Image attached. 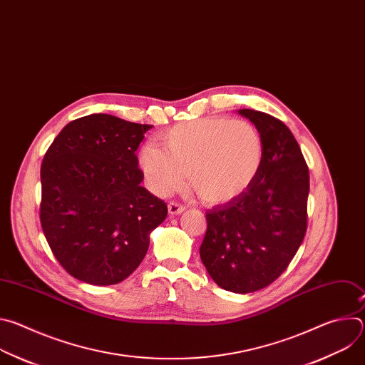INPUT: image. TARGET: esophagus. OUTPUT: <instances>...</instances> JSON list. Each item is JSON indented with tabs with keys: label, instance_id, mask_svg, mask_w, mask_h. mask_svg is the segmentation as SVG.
I'll use <instances>...</instances> for the list:
<instances>
[{
	"label": "esophagus",
	"instance_id": "1",
	"mask_svg": "<svg viewBox=\"0 0 365 365\" xmlns=\"http://www.w3.org/2000/svg\"><path fill=\"white\" fill-rule=\"evenodd\" d=\"M168 207H169V214L170 215H179V214H182L186 207L182 205V203H179V202H170L169 205H168Z\"/></svg>",
	"mask_w": 365,
	"mask_h": 365
}]
</instances>
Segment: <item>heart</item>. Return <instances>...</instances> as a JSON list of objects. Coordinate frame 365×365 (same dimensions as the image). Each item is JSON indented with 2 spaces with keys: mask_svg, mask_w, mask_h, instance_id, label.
<instances>
[{
  "mask_svg": "<svg viewBox=\"0 0 365 365\" xmlns=\"http://www.w3.org/2000/svg\"><path fill=\"white\" fill-rule=\"evenodd\" d=\"M159 140L162 147H141L138 163L162 196L182 187L190 173V185L203 202L227 203L251 186L263 163L262 135L247 121L200 118L169 128Z\"/></svg>",
  "mask_w": 365,
  "mask_h": 365,
  "instance_id": "1",
  "label": "heart"
}]
</instances>
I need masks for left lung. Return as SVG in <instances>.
Instances as JSON below:
<instances>
[{"label": "left lung", "instance_id": "1", "mask_svg": "<svg viewBox=\"0 0 365 365\" xmlns=\"http://www.w3.org/2000/svg\"><path fill=\"white\" fill-rule=\"evenodd\" d=\"M263 140L251 186L206 212L200 259L212 280L234 293L272 284L290 264L307 228L309 169L292 131L277 118L240 110Z\"/></svg>", "mask_w": 365, "mask_h": 365}]
</instances>
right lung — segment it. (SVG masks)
<instances>
[{
  "label": "right lung",
  "instance_id": "right-lung-1",
  "mask_svg": "<svg viewBox=\"0 0 365 365\" xmlns=\"http://www.w3.org/2000/svg\"><path fill=\"white\" fill-rule=\"evenodd\" d=\"M150 128L91 114L69 123L44 154L41 228L61 266L81 282L127 279L168 217V205L140 185L135 150Z\"/></svg>",
  "mask_w": 365,
  "mask_h": 365
}]
</instances>
